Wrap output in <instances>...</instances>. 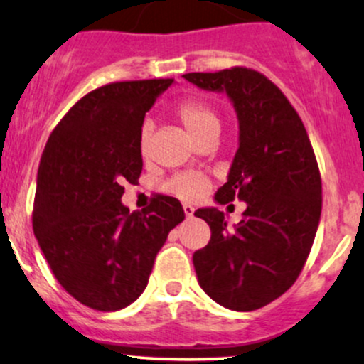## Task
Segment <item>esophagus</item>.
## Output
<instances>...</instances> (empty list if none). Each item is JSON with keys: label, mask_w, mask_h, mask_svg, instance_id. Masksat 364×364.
Here are the masks:
<instances>
[{"label": "esophagus", "mask_w": 364, "mask_h": 364, "mask_svg": "<svg viewBox=\"0 0 364 364\" xmlns=\"http://www.w3.org/2000/svg\"><path fill=\"white\" fill-rule=\"evenodd\" d=\"M183 210H185V215H186V218H191V215H193V213H195L193 207L188 205V203H185V205H183Z\"/></svg>", "instance_id": "1"}]
</instances>
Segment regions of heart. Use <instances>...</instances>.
Wrapping results in <instances>:
<instances>
[{
	"label": "heart",
	"instance_id": "b5f03b06",
	"mask_svg": "<svg viewBox=\"0 0 364 364\" xmlns=\"http://www.w3.org/2000/svg\"><path fill=\"white\" fill-rule=\"evenodd\" d=\"M174 115L190 131L198 143L218 138L221 131V117L213 103L202 98H185L176 105ZM151 124L145 122L139 129V151L143 157L150 154ZM209 188V179L198 173L176 174L167 181L166 190L183 200H197Z\"/></svg>",
	"mask_w": 364,
	"mask_h": 364
}]
</instances>
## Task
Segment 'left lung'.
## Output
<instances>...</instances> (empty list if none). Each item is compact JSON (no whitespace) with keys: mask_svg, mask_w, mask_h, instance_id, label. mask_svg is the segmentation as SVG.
Wrapping results in <instances>:
<instances>
[{"mask_svg":"<svg viewBox=\"0 0 364 364\" xmlns=\"http://www.w3.org/2000/svg\"><path fill=\"white\" fill-rule=\"evenodd\" d=\"M183 77L233 103L240 143L214 198L247 202L233 230L215 207L195 213L210 226L209 243L193 254L198 283L228 309H259L294 285L311 252L321 215L316 157L292 103L261 72L231 67Z\"/></svg>","mask_w":364,"mask_h":364,"instance_id":"left-lung-1","label":"left lung"}]
</instances>
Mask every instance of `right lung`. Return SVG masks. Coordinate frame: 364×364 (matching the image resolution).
<instances>
[{"mask_svg": "<svg viewBox=\"0 0 364 364\" xmlns=\"http://www.w3.org/2000/svg\"><path fill=\"white\" fill-rule=\"evenodd\" d=\"M174 79L110 82L82 97L48 138L38 169L33 228L60 285L97 311H119L149 283L155 255L185 219L181 203L155 195L122 205L124 183L143 169L139 129Z\"/></svg>", "mask_w": 364, "mask_h": 364, "instance_id": "obj_1", "label": "right lung"}]
</instances>
